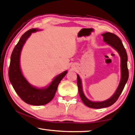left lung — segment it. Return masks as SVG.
<instances>
[{
  "instance_id": "left-lung-1",
  "label": "left lung",
  "mask_w": 135,
  "mask_h": 135,
  "mask_svg": "<svg viewBox=\"0 0 135 135\" xmlns=\"http://www.w3.org/2000/svg\"><path fill=\"white\" fill-rule=\"evenodd\" d=\"M103 36V41L107 44L110 45L114 48L118 53L119 54L121 60V80L119 85L113 94L112 97L108 100L103 102H92L88 100L84 95L83 89H82L81 81L79 75H77V85L79 88V92L80 96L84 104L87 107L92 108H103L105 107H110L116 102L119 97L122 93L125 85L128 79V69L127 67V54L126 49L124 48L120 39L114 33L110 32H107L102 34Z\"/></svg>"
}]
</instances>
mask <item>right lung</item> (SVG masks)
Masks as SVG:
<instances>
[{"mask_svg": "<svg viewBox=\"0 0 135 135\" xmlns=\"http://www.w3.org/2000/svg\"><path fill=\"white\" fill-rule=\"evenodd\" d=\"M37 30L36 28H32L27 31L16 45L11 55L8 76L13 88L23 101L30 105H44L53 99L58 86L67 74V71H64L55 78L50 85L45 89L36 88L26 80L21 71L19 64L20 54L25 41L32 33Z\"/></svg>", "mask_w": 135, "mask_h": 135, "instance_id": "right-lung-1", "label": "right lung"}]
</instances>
